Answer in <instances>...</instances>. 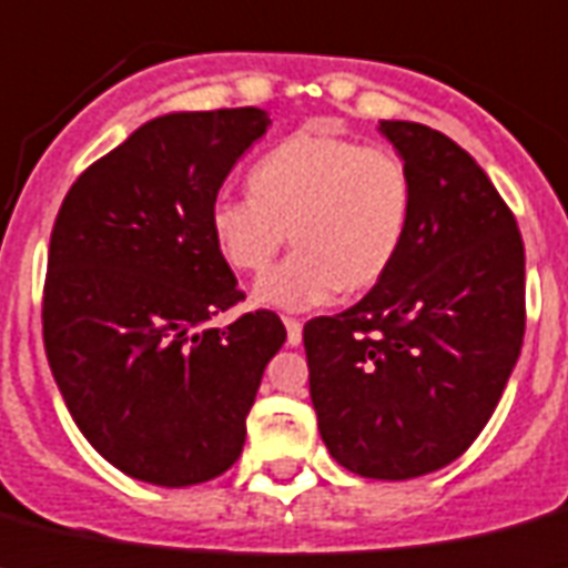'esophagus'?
I'll list each match as a JSON object with an SVG mask.
<instances>
[{
  "mask_svg": "<svg viewBox=\"0 0 568 568\" xmlns=\"http://www.w3.org/2000/svg\"><path fill=\"white\" fill-rule=\"evenodd\" d=\"M284 327H287V344H302V331L304 324L298 322V318H284Z\"/></svg>",
  "mask_w": 568,
  "mask_h": 568,
  "instance_id": "34e87169",
  "label": "esophagus"
}]
</instances>
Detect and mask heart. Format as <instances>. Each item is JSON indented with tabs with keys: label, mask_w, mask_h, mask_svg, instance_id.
<instances>
[{
	"label": "heart",
	"mask_w": 568,
	"mask_h": 568,
	"mask_svg": "<svg viewBox=\"0 0 568 568\" xmlns=\"http://www.w3.org/2000/svg\"><path fill=\"white\" fill-rule=\"evenodd\" d=\"M414 217V178L390 149L365 145L327 129H302L252 166L250 195L217 197L210 230L237 273H264L261 304L310 310L338 290L367 293L399 258Z\"/></svg>",
	"instance_id": "b5f03b06"
}]
</instances>
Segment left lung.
<instances>
[{"instance_id":"obj_1","label":"left lung","mask_w":568,"mask_h":568,"mask_svg":"<svg viewBox=\"0 0 568 568\" xmlns=\"http://www.w3.org/2000/svg\"><path fill=\"white\" fill-rule=\"evenodd\" d=\"M379 132L414 178L408 237L362 302L304 324V351L333 459L410 479L454 463L491 419L526 333V252L465 149L408 120Z\"/></svg>"}]
</instances>
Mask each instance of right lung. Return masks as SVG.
Returning a JSON list of instances; mask_svg holds the SVG:
<instances>
[{"mask_svg": "<svg viewBox=\"0 0 568 568\" xmlns=\"http://www.w3.org/2000/svg\"><path fill=\"white\" fill-rule=\"evenodd\" d=\"M266 125L252 105L149 120L77 178L53 221L48 365L97 454L152 486H197L241 457L264 367L287 338L273 310L206 327L244 302L212 203Z\"/></svg>", "mask_w": 568, "mask_h": 568, "instance_id": "obj_1", "label": "right lung"}]
</instances>
